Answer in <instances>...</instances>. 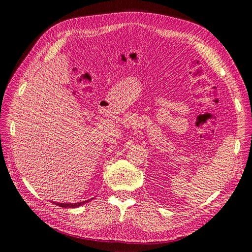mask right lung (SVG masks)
Masks as SVG:
<instances>
[{"label":"right lung","instance_id":"1","mask_svg":"<svg viewBox=\"0 0 252 252\" xmlns=\"http://www.w3.org/2000/svg\"><path fill=\"white\" fill-rule=\"evenodd\" d=\"M88 201H84V202H80V203H57V205L60 206V207H64V208H75V207H79V206L84 205Z\"/></svg>","mask_w":252,"mask_h":252}]
</instances>
